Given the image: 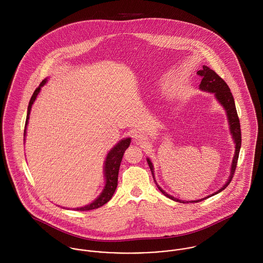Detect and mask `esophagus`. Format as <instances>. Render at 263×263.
<instances>
[{
    "label": "esophagus",
    "instance_id": "obj_1",
    "mask_svg": "<svg viewBox=\"0 0 263 263\" xmlns=\"http://www.w3.org/2000/svg\"><path fill=\"white\" fill-rule=\"evenodd\" d=\"M146 141H147V139H146V137L143 136V135H137V136L135 137V142H136V144H138V145H144V144L146 143Z\"/></svg>",
    "mask_w": 263,
    "mask_h": 263
}]
</instances>
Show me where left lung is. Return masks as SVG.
I'll return each instance as SVG.
<instances>
[{
  "label": "left lung",
  "instance_id": "left-lung-1",
  "mask_svg": "<svg viewBox=\"0 0 263 263\" xmlns=\"http://www.w3.org/2000/svg\"><path fill=\"white\" fill-rule=\"evenodd\" d=\"M197 75L201 77V82L199 84V89L201 91H205V92H210V93H214L215 94V97L217 98V100L221 103V105L224 107V109L226 110L227 113V118H228V122H229V125H230V133L232 135V138L234 140V143H235V154H234V158L232 160V165H231V172H230V176H229V179L226 181L225 184L223 187L220 188L217 192L209 195V196H205L204 198H201V199H197V200H191V201H185V200H181V199H178L170 194H168L166 191H164L162 188L160 187L158 185V183L156 182L155 180V176H154V167H153V164L151 162L150 159L148 158L147 161H148V164H149V167H150L151 172L153 174V178H154V181L157 185V187L159 188V190L165 195L167 196L168 198L172 199V200H175V201H178V202H181V203H188V202H198V201H201L208 197H211L221 191H223L229 184L230 182L232 181V178L234 176V173H235V170H236V167H237V162H238V158H239V152H240V148H241V128H240V120H239V117H238V114H237V110H236V106H235V101H234V98H233V95L230 91V88L229 86L227 85L225 81L218 75L215 71L211 70L209 67L206 66H202V70H199L197 72Z\"/></svg>",
  "mask_w": 263,
  "mask_h": 263
}]
</instances>
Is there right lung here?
Returning a JSON list of instances; mask_svg holds the SVG:
<instances>
[{
  "mask_svg": "<svg viewBox=\"0 0 263 263\" xmlns=\"http://www.w3.org/2000/svg\"><path fill=\"white\" fill-rule=\"evenodd\" d=\"M46 83V79H44L37 88L35 89L29 104H28V109H27V117H26V122H25V128H24V138L26 137V127L28 124V119H29V114L30 110L32 107V104L34 103L36 97H37L41 87ZM130 144V138H126L123 139L121 141H119V143H117L111 150L109 151V153L106 156L105 162H104V176H105V186L103 188L102 192L100 193V195L91 203L82 206V208H77L75 211H90V210H95L98 209L100 206H102L103 204H105L106 202H108L115 192V189L117 187V179H118V171H119V166L123 157V154L125 150L128 148Z\"/></svg>",
  "mask_w": 263,
  "mask_h": 263,
  "instance_id": "1",
  "label": "right lung"
}]
</instances>
